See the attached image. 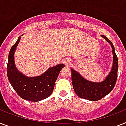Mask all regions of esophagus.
Listing matches in <instances>:
<instances>
[{
  "mask_svg": "<svg viewBox=\"0 0 126 126\" xmlns=\"http://www.w3.org/2000/svg\"><path fill=\"white\" fill-rule=\"evenodd\" d=\"M65 63H66V65H67L68 66V65H70V60H66V61H65Z\"/></svg>",
  "mask_w": 126,
  "mask_h": 126,
  "instance_id": "34e87169",
  "label": "esophagus"
}]
</instances>
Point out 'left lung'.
I'll list each match as a JSON object with an SVG mask.
<instances>
[{
  "label": "left lung",
  "mask_w": 126,
  "mask_h": 126,
  "mask_svg": "<svg viewBox=\"0 0 126 126\" xmlns=\"http://www.w3.org/2000/svg\"><path fill=\"white\" fill-rule=\"evenodd\" d=\"M102 37L111 45V48L113 49V66L111 72L107 75L106 79L102 82L90 81L85 79L77 71L71 68L72 82L74 92L81 98L86 99L90 101H98L108 94L113 89L117 79L118 62V58L114 51V47L107 37L104 35H102Z\"/></svg>",
  "instance_id": "obj_1"
}]
</instances>
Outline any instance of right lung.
<instances>
[{
	"label": "right lung",
	"mask_w": 126,
	"mask_h": 126,
	"mask_svg": "<svg viewBox=\"0 0 126 126\" xmlns=\"http://www.w3.org/2000/svg\"><path fill=\"white\" fill-rule=\"evenodd\" d=\"M20 36L10 49L7 65V75L12 87L20 98L32 102H39L50 96L58 75L64 64L49 68L45 72L36 77H28L16 68L14 54Z\"/></svg>",
	"instance_id": "obj_1"
}]
</instances>
